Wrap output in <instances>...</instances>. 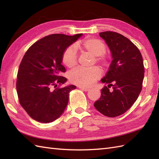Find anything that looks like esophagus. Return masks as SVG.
I'll list each match as a JSON object with an SVG mask.
<instances>
[{
	"instance_id": "34e87169",
	"label": "esophagus",
	"mask_w": 159,
	"mask_h": 159,
	"mask_svg": "<svg viewBox=\"0 0 159 159\" xmlns=\"http://www.w3.org/2000/svg\"><path fill=\"white\" fill-rule=\"evenodd\" d=\"M79 88L80 89H82L83 91H85V92H88V91L89 90V88H87V87H80Z\"/></svg>"
}]
</instances>
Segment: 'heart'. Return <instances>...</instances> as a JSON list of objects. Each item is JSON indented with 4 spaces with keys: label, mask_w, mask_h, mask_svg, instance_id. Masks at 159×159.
<instances>
[{
    "label": "heart",
    "mask_w": 159,
    "mask_h": 159,
    "mask_svg": "<svg viewBox=\"0 0 159 159\" xmlns=\"http://www.w3.org/2000/svg\"><path fill=\"white\" fill-rule=\"evenodd\" d=\"M76 48L95 56L93 63H98L103 68H107L109 66V57L105 53V43L100 39L90 38L83 40L74 47H69L65 50L63 55V63L68 68H74L78 63ZM101 74L100 69L97 66L89 68L79 67L71 73L70 79L71 82L79 86L89 87L99 79Z\"/></svg>",
    "instance_id": "heart-1"
}]
</instances>
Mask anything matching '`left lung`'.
Segmentation results:
<instances>
[{
  "instance_id": "left-lung-1",
  "label": "left lung",
  "mask_w": 159,
  "mask_h": 159,
  "mask_svg": "<svg viewBox=\"0 0 159 159\" xmlns=\"http://www.w3.org/2000/svg\"><path fill=\"white\" fill-rule=\"evenodd\" d=\"M112 55L109 71L101 81L109 84L101 89L94 107L104 116L115 117L127 111L142 89L144 66L137 47L126 37L112 31L99 33ZM111 87L112 89L109 91Z\"/></svg>"
}]
</instances>
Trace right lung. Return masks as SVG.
Returning a JSON list of instances; mask_svg holds the SVG:
<instances>
[{"label": "right lung", "instance_id": "1", "mask_svg": "<svg viewBox=\"0 0 159 159\" xmlns=\"http://www.w3.org/2000/svg\"><path fill=\"white\" fill-rule=\"evenodd\" d=\"M83 34H52L38 40L27 50L20 64L16 89L20 105L33 120L49 123L61 116L74 85L57 87L67 79L62 64L66 49ZM54 86L56 89L53 90Z\"/></svg>", "mask_w": 159, "mask_h": 159}]
</instances>
